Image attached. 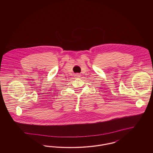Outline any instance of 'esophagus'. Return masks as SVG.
I'll list each match as a JSON object with an SVG mask.
<instances>
[{
	"label": "esophagus",
	"instance_id": "esophagus-1",
	"mask_svg": "<svg viewBox=\"0 0 153 153\" xmlns=\"http://www.w3.org/2000/svg\"><path fill=\"white\" fill-rule=\"evenodd\" d=\"M76 76H78V77H79V76H80L79 74H76Z\"/></svg>",
	"mask_w": 153,
	"mask_h": 153
}]
</instances>
